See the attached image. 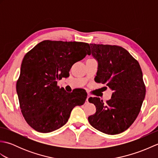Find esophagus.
<instances>
[{
    "mask_svg": "<svg viewBox=\"0 0 158 158\" xmlns=\"http://www.w3.org/2000/svg\"><path fill=\"white\" fill-rule=\"evenodd\" d=\"M89 96L88 95V96H87V98H86V100H85V104H87V103H88L89 102H88V99H89Z\"/></svg>",
    "mask_w": 158,
    "mask_h": 158,
    "instance_id": "obj_1",
    "label": "esophagus"
}]
</instances>
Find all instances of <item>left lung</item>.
<instances>
[{"label": "left lung", "instance_id": "8db88e82", "mask_svg": "<svg viewBox=\"0 0 158 158\" xmlns=\"http://www.w3.org/2000/svg\"><path fill=\"white\" fill-rule=\"evenodd\" d=\"M90 47L98 64L95 81L106 84L113 94L105 103L100 98L90 97L88 101L96 106V111L89 116L88 121L100 132L117 135L132 125L141 109L146 94L141 68L122 47L102 44Z\"/></svg>", "mask_w": 158, "mask_h": 158}]
</instances>
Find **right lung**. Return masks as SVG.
<instances>
[{"instance_id":"obj_1","label":"right lung","mask_w":158,"mask_h":158,"mask_svg":"<svg viewBox=\"0 0 158 158\" xmlns=\"http://www.w3.org/2000/svg\"><path fill=\"white\" fill-rule=\"evenodd\" d=\"M88 43L45 40L23 57L16 83L21 112L36 131L48 133L68 122L73 109L84 104L87 96L66 92L57 85L69 77L74 64L90 54Z\"/></svg>"}]
</instances>
